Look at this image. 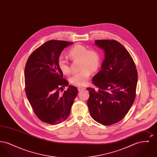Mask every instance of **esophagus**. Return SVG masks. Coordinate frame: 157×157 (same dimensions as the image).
<instances>
[{
  "instance_id": "esophagus-1",
  "label": "esophagus",
  "mask_w": 157,
  "mask_h": 157,
  "mask_svg": "<svg viewBox=\"0 0 157 157\" xmlns=\"http://www.w3.org/2000/svg\"><path fill=\"white\" fill-rule=\"evenodd\" d=\"M78 89L79 91H82V90H85L86 88H85V87H80V86H79V87L78 88Z\"/></svg>"
}]
</instances>
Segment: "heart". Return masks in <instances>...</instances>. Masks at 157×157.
<instances>
[{"mask_svg":"<svg viewBox=\"0 0 157 157\" xmlns=\"http://www.w3.org/2000/svg\"><path fill=\"white\" fill-rule=\"evenodd\" d=\"M68 55L71 59L81 60L79 65L81 71L70 78V82L78 86L86 85L90 76V71L95 72L100 67V53L95 49H89L85 46L76 45L69 49ZM58 65L63 74H69L71 72L69 65L67 60L63 57L59 58Z\"/></svg>","mask_w":157,"mask_h":157,"instance_id":"1","label":"heart"}]
</instances>
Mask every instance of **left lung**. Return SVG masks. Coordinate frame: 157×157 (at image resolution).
<instances>
[{"label": "left lung", "instance_id": "left-lung-1", "mask_svg": "<svg viewBox=\"0 0 157 157\" xmlns=\"http://www.w3.org/2000/svg\"><path fill=\"white\" fill-rule=\"evenodd\" d=\"M103 49L101 70L92 78L98 90L90 91L88 106L91 117L104 125L118 122L134 102L138 73L134 60L124 46L115 40H96Z\"/></svg>", "mask_w": 157, "mask_h": 157}]
</instances>
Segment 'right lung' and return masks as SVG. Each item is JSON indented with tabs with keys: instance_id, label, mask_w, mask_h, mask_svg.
Instances as JSON below:
<instances>
[{
	"instance_id": "obj_1",
	"label": "right lung",
	"mask_w": 157,
	"mask_h": 157,
	"mask_svg": "<svg viewBox=\"0 0 157 157\" xmlns=\"http://www.w3.org/2000/svg\"><path fill=\"white\" fill-rule=\"evenodd\" d=\"M73 44L63 40H51L30 54L25 68L26 97L37 118L45 123L56 125L68 117L74 100L78 94L74 86L63 78L58 60L63 49Z\"/></svg>"
}]
</instances>
